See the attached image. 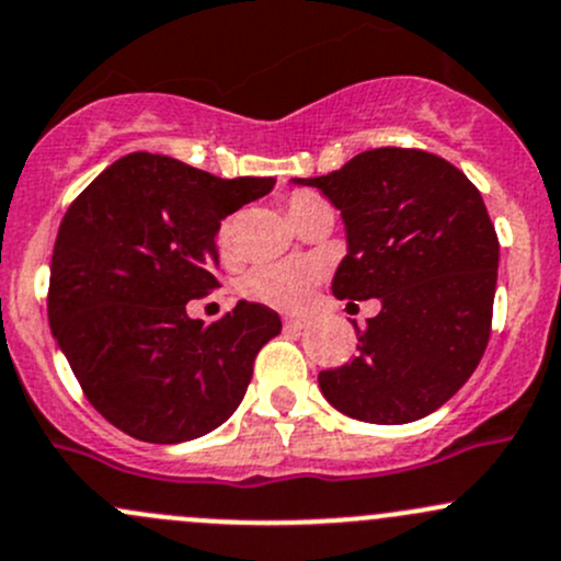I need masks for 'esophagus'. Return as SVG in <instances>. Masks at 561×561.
<instances>
[{"label": "esophagus", "mask_w": 561, "mask_h": 561, "mask_svg": "<svg viewBox=\"0 0 561 561\" xmlns=\"http://www.w3.org/2000/svg\"><path fill=\"white\" fill-rule=\"evenodd\" d=\"M283 327H286L288 331H302L305 321L302 318H286V321H283Z\"/></svg>", "instance_id": "34e87169"}]
</instances>
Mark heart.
<instances>
[{
	"instance_id": "b5f03b06",
	"label": "heart",
	"mask_w": 561,
	"mask_h": 561,
	"mask_svg": "<svg viewBox=\"0 0 561 561\" xmlns=\"http://www.w3.org/2000/svg\"><path fill=\"white\" fill-rule=\"evenodd\" d=\"M329 206L318 192L297 190L286 197V208L291 221L297 216L307 214L312 208ZM234 221L227 219L221 227V243L232 238ZM323 278V267L312 259H283V262H267L249 270L245 278L240 280V294L256 305H267L273 310L294 312L305 307L307 299L312 297V288Z\"/></svg>"
}]
</instances>
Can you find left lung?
Listing matches in <instances>:
<instances>
[{"label": "left lung", "mask_w": 561, "mask_h": 561, "mask_svg": "<svg viewBox=\"0 0 561 561\" xmlns=\"http://www.w3.org/2000/svg\"><path fill=\"white\" fill-rule=\"evenodd\" d=\"M318 186L342 210L347 256L336 299H379L351 364L318 375L353 420L401 425L436 412L473 375L492 331L500 243L481 192L423 149L355 154Z\"/></svg>", "instance_id": "obj_1"}]
</instances>
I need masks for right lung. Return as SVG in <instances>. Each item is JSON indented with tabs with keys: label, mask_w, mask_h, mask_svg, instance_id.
Listing matches in <instances>:
<instances>
[{
	"label": "right lung",
	"mask_w": 561,
	"mask_h": 561,
	"mask_svg": "<svg viewBox=\"0 0 561 561\" xmlns=\"http://www.w3.org/2000/svg\"><path fill=\"white\" fill-rule=\"evenodd\" d=\"M275 179H219L165 154L112 162L58 227L47 318L95 412L138 442L179 444L243 401L278 312L238 302L203 327L186 302L219 288L216 232Z\"/></svg>",
	"instance_id": "1"
}]
</instances>
